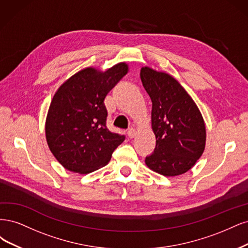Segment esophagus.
<instances>
[{
  "mask_svg": "<svg viewBox=\"0 0 248 248\" xmlns=\"http://www.w3.org/2000/svg\"><path fill=\"white\" fill-rule=\"evenodd\" d=\"M136 135H137V132H136L135 129H130L127 131V136H129L130 139H133L136 137Z\"/></svg>",
  "mask_w": 248,
  "mask_h": 248,
  "instance_id": "1",
  "label": "esophagus"
}]
</instances>
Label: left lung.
I'll use <instances>...</instances> for the list:
<instances>
[{
    "mask_svg": "<svg viewBox=\"0 0 248 248\" xmlns=\"http://www.w3.org/2000/svg\"><path fill=\"white\" fill-rule=\"evenodd\" d=\"M140 77L153 102L151 126L155 135V151L146 156L145 164L164 176L186 173L205 149L203 116L194 100L171 75L143 67Z\"/></svg>",
    "mask_w": 248,
    "mask_h": 248,
    "instance_id": "left-lung-1",
    "label": "left lung"
}]
</instances>
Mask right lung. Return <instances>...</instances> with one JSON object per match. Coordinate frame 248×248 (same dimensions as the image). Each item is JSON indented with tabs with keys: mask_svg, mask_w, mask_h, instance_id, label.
<instances>
[{
	"mask_svg": "<svg viewBox=\"0 0 248 248\" xmlns=\"http://www.w3.org/2000/svg\"><path fill=\"white\" fill-rule=\"evenodd\" d=\"M127 70L125 62H118L105 72L85 68L54 93L45 123L46 141L67 170L87 174L100 169L124 141V135L107 129L104 100Z\"/></svg>",
	"mask_w": 248,
	"mask_h": 248,
	"instance_id": "add662e5",
	"label": "right lung"
}]
</instances>
